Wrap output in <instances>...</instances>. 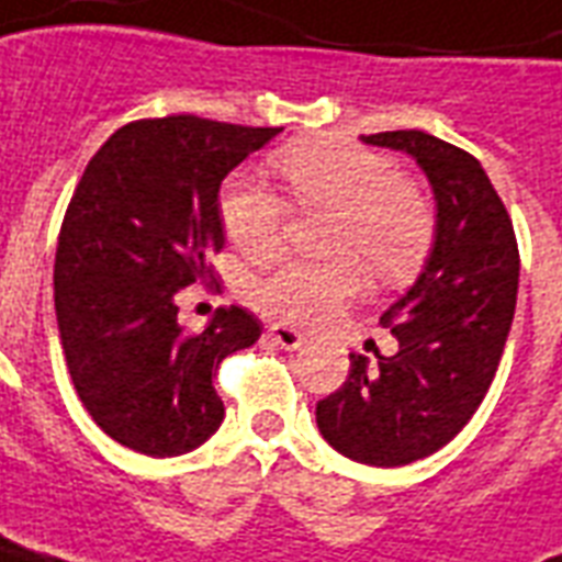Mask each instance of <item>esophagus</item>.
<instances>
[{"instance_id": "esophagus-1", "label": "esophagus", "mask_w": 562, "mask_h": 562, "mask_svg": "<svg viewBox=\"0 0 562 562\" xmlns=\"http://www.w3.org/2000/svg\"><path fill=\"white\" fill-rule=\"evenodd\" d=\"M268 338H271L277 347H282V350H300V347L306 344V338H303L297 329H291V326H271V329H268Z\"/></svg>"}]
</instances>
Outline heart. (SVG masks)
Listing matches in <instances>:
<instances>
[{"mask_svg": "<svg viewBox=\"0 0 562 562\" xmlns=\"http://www.w3.org/2000/svg\"><path fill=\"white\" fill-rule=\"evenodd\" d=\"M300 210H333L326 262L280 265L254 285L256 306L282 324L315 326L333 317L359 289L364 262L379 282L405 280L426 259L435 238V210L400 166L373 148L333 136L300 139L273 154ZM221 221L233 245L250 259H273L282 247L285 201L256 178L236 175L218 194ZM356 255L355 260L351 256Z\"/></svg>", "mask_w": 562, "mask_h": 562, "instance_id": "obj_1", "label": "heart"}]
</instances>
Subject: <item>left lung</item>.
<instances>
[{
  "instance_id": "obj_1",
  "label": "left lung",
  "mask_w": 562,
  "mask_h": 562,
  "mask_svg": "<svg viewBox=\"0 0 562 562\" xmlns=\"http://www.w3.org/2000/svg\"><path fill=\"white\" fill-rule=\"evenodd\" d=\"M361 143L411 154L437 201L435 247L408 294L382 315L396 352L350 356L347 382L317 402L333 449L370 467H405L461 431L490 391L514 324L519 247L481 162L423 131Z\"/></svg>"
}]
</instances>
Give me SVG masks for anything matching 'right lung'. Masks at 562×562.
Here are the masks:
<instances>
[{
  "label": "right lung",
  "mask_w": 562,
  "mask_h": 562,
  "mask_svg": "<svg viewBox=\"0 0 562 562\" xmlns=\"http://www.w3.org/2000/svg\"><path fill=\"white\" fill-rule=\"evenodd\" d=\"M280 131L139 119L92 154L75 187L55 254L57 329L83 408L134 452L175 458L210 440L224 419L215 370L262 335L238 306L189 333L178 297L215 280L221 180Z\"/></svg>",
  "instance_id": "right-lung-1"
}]
</instances>
